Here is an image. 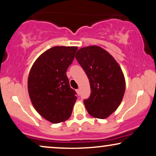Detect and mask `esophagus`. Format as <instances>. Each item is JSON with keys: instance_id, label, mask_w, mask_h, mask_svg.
Wrapping results in <instances>:
<instances>
[{"instance_id": "34e87169", "label": "esophagus", "mask_w": 156, "mask_h": 156, "mask_svg": "<svg viewBox=\"0 0 156 156\" xmlns=\"http://www.w3.org/2000/svg\"><path fill=\"white\" fill-rule=\"evenodd\" d=\"M76 94H77L78 95H80V89H76Z\"/></svg>"}]
</instances>
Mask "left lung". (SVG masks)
Returning <instances> with one entry per match:
<instances>
[{
  "instance_id": "8db88e82",
  "label": "left lung",
  "mask_w": 156,
  "mask_h": 156,
  "mask_svg": "<svg viewBox=\"0 0 156 156\" xmlns=\"http://www.w3.org/2000/svg\"><path fill=\"white\" fill-rule=\"evenodd\" d=\"M75 57L86 72L91 94L84 104L89 114L104 119L117 109L124 95L126 81L115 59L101 47L80 49Z\"/></svg>"
}]
</instances>
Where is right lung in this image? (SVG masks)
I'll use <instances>...</instances> for the list:
<instances>
[{
    "mask_svg": "<svg viewBox=\"0 0 156 156\" xmlns=\"http://www.w3.org/2000/svg\"><path fill=\"white\" fill-rule=\"evenodd\" d=\"M77 49L53 47L40 55L30 71V99L38 114L52 123L67 121L77 99L66 74Z\"/></svg>",
    "mask_w": 156,
    "mask_h": 156,
    "instance_id": "right-lung-1",
    "label": "right lung"
}]
</instances>
